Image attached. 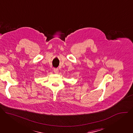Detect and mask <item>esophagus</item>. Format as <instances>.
<instances>
[{
  "label": "esophagus",
  "instance_id": "obj_1",
  "mask_svg": "<svg viewBox=\"0 0 133 133\" xmlns=\"http://www.w3.org/2000/svg\"><path fill=\"white\" fill-rule=\"evenodd\" d=\"M54 72L55 73V74H58V69H57V68H54Z\"/></svg>",
  "mask_w": 133,
  "mask_h": 133
}]
</instances>
